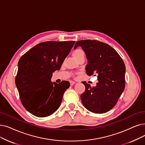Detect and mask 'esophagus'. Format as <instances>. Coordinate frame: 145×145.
I'll return each instance as SVG.
<instances>
[{"instance_id":"esophagus-1","label":"esophagus","mask_w":145,"mask_h":145,"mask_svg":"<svg viewBox=\"0 0 145 145\" xmlns=\"http://www.w3.org/2000/svg\"><path fill=\"white\" fill-rule=\"evenodd\" d=\"M75 83H76V82H74V81H71V82H70V84H71V86L74 85Z\"/></svg>"}]
</instances>
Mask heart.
Listing matches in <instances>:
<instances>
[{
    "label": "heart",
    "mask_w": 145,
    "mask_h": 145,
    "mask_svg": "<svg viewBox=\"0 0 145 145\" xmlns=\"http://www.w3.org/2000/svg\"><path fill=\"white\" fill-rule=\"evenodd\" d=\"M83 55H84V52H83V50L82 49H75L73 51V52H72V55H73V56L75 57V59H76V60L80 56H81Z\"/></svg>",
    "instance_id": "heart-1"
}]
</instances>
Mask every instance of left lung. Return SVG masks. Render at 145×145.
Here are the masks:
<instances>
[{"label":"left lung","mask_w":145,"mask_h":145,"mask_svg":"<svg viewBox=\"0 0 145 145\" xmlns=\"http://www.w3.org/2000/svg\"><path fill=\"white\" fill-rule=\"evenodd\" d=\"M77 46L82 47L88 60L86 74L97 75L99 81L95 87L82 82L86 88L81 95L83 105L93 113H105L116 105L125 88L124 61L111 46L97 40H80L74 49Z\"/></svg>","instance_id":"1"}]
</instances>
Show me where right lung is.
<instances>
[{"mask_svg":"<svg viewBox=\"0 0 145 145\" xmlns=\"http://www.w3.org/2000/svg\"><path fill=\"white\" fill-rule=\"evenodd\" d=\"M75 41L40 43L23 55L15 77L20 100L24 107L38 117H48L59 107L68 81L51 82L53 72L59 70Z\"/></svg>","mask_w":145,"mask_h":145,"instance_id":"add662e5","label":"right lung"}]
</instances>
